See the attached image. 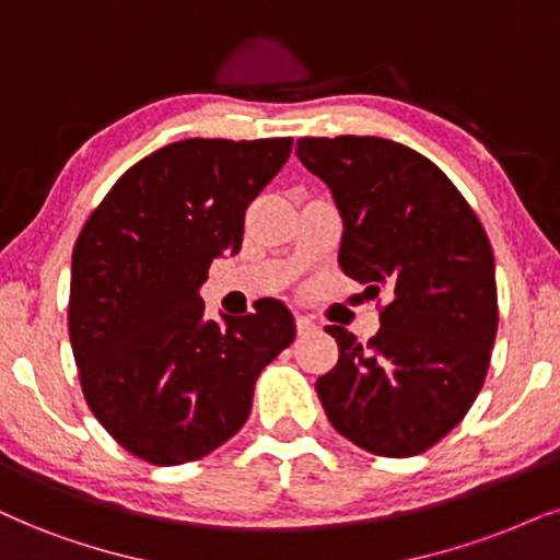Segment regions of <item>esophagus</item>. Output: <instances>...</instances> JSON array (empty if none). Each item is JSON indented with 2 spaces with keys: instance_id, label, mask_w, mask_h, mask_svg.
I'll use <instances>...</instances> for the list:
<instances>
[{
  "instance_id": "esophagus-1",
  "label": "esophagus",
  "mask_w": 560,
  "mask_h": 560,
  "mask_svg": "<svg viewBox=\"0 0 560 560\" xmlns=\"http://www.w3.org/2000/svg\"><path fill=\"white\" fill-rule=\"evenodd\" d=\"M295 327H299V335H308V332H314L316 324H314L312 316L299 314V316H295Z\"/></svg>"
}]
</instances>
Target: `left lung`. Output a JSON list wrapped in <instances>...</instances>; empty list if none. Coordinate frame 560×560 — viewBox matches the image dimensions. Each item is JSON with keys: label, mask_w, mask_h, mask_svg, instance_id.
Segmentation results:
<instances>
[{"label": "left lung", "mask_w": 560, "mask_h": 560, "mask_svg": "<svg viewBox=\"0 0 560 560\" xmlns=\"http://www.w3.org/2000/svg\"><path fill=\"white\" fill-rule=\"evenodd\" d=\"M299 161L332 191L342 272L386 293L361 345L327 327L340 361L316 395L337 433L382 457H412L467 416L499 329L493 248L444 171L384 137H301Z\"/></svg>", "instance_id": "obj_1"}]
</instances>
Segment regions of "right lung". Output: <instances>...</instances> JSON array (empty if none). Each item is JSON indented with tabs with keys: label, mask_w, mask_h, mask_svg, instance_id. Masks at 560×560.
Segmentation results:
<instances>
[{
	"label": "right lung",
	"mask_w": 560,
	"mask_h": 560,
	"mask_svg": "<svg viewBox=\"0 0 560 560\" xmlns=\"http://www.w3.org/2000/svg\"><path fill=\"white\" fill-rule=\"evenodd\" d=\"M291 148V137L171 142L135 163L82 225L69 282L82 395L150 465L199 459L238 433L261 369L293 342L280 301L218 324L199 295L212 259L238 254L246 207Z\"/></svg>",
	"instance_id": "obj_1"
}]
</instances>
